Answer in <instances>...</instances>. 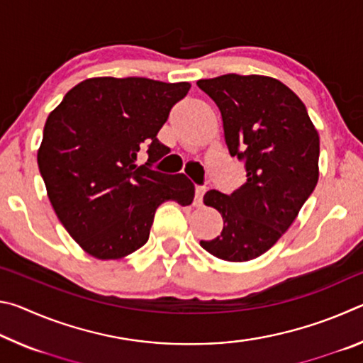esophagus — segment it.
<instances>
[{"mask_svg":"<svg viewBox=\"0 0 363 363\" xmlns=\"http://www.w3.org/2000/svg\"><path fill=\"white\" fill-rule=\"evenodd\" d=\"M205 192H206L205 187H201V186H196L195 187V200H194V205L195 206H200L201 205V200H203Z\"/></svg>","mask_w":363,"mask_h":363,"instance_id":"obj_1","label":"esophagus"}]
</instances>
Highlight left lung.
Segmentation results:
<instances>
[{
    "mask_svg": "<svg viewBox=\"0 0 363 363\" xmlns=\"http://www.w3.org/2000/svg\"><path fill=\"white\" fill-rule=\"evenodd\" d=\"M196 86L218 106L227 149L247 169L235 192L205 194L224 227L200 245L219 259L251 261L277 243L314 192L320 139L303 101L279 79L227 73Z\"/></svg>",
    "mask_w": 363,
    "mask_h": 363,
    "instance_id": "8db88e82",
    "label": "left lung"
}]
</instances>
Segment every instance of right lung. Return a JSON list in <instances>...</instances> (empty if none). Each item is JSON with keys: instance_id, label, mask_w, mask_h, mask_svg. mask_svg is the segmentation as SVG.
I'll return each mask as SVG.
<instances>
[{"instance_id": "right-lung-1", "label": "right lung", "mask_w": 363, "mask_h": 363, "mask_svg": "<svg viewBox=\"0 0 363 363\" xmlns=\"http://www.w3.org/2000/svg\"><path fill=\"white\" fill-rule=\"evenodd\" d=\"M190 84L99 77L78 83L49 113L38 168L49 201L70 237L97 259H120L149 240L157 208L190 205L184 174L150 167L168 153L157 139ZM147 149V163L137 155Z\"/></svg>"}]
</instances>
